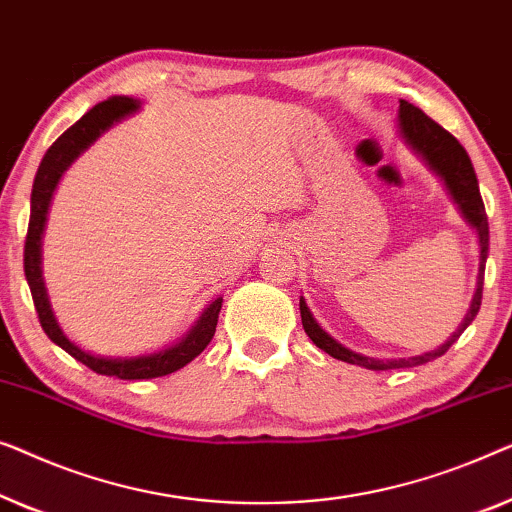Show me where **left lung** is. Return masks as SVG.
Instances as JSON below:
<instances>
[{
    "label": "left lung",
    "mask_w": 512,
    "mask_h": 512,
    "mask_svg": "<svg viewBox=\"0 0 512 512\" xmlns=\"http://www.w3.org/2000/svg\"><path fill=\"white\" fill-rule=\"evenodd\" d=\"M399 122H401V134L406 136L410 148H413L415 153H420L424 157V162H427L429 167L443 178L452 194V199H455V204L462 208L464 218L469 220L475 227V232H478L480 271H478V287H475L469 313H466L464 322L459 325L455 334L448 338V343H443L438 350L424 352V355H420V357H408V359H373V357L357 355V352L343 348V345L336 343L334 338L327 334V331L320 329L318 322L313 320L311 311H308L306 301L299 299L301 325H304L308 338H311V341L318 345L320 350H325L327 355H331L334 359L364 366V369H371V371L408 369V366L427 364V362H431V359L445 355V352L450 350V345L464 334V329L471 325V322L475 320V315H478V311H480L482 283H485V262H487V253H489L487 213H485V204H482L478 178H475L469 153H466L462 143H459L455 136L448 132V129H443L438 122L431 120L429 115H424L420 109H417V106L408 104L406 99H401V104H399Z\"/></svg>",
    "instance_id": "8db88e82"
}]
</instances>
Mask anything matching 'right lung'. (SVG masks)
Wrapping results in <instances>:
<instances>
[{
	"mask_svg": "<svg viewBox=\"0 0 512 512\" xmlns=\"http://www.w3.org/2000/svg\"><path fill=\"white\" fill-rule=\"evenodd\" d=\"M136 109H139V102H134V99L129 97L106 99V102L97 104L95 109L85 113L76 125H71L67 132H64L60 139L46 150V155H43V160L39 164L37 178H34L32 213H30V225H27V236H25V278H27V285H30L34 308H37L43 331H46L50 341L60 345L62 350H67L71 357L78 359V362H83L88 369H92L95 373H102V376H115L120 380L160 378L183 369L187 362H192V359L197 357L208 343H211V338L215 334V325H218L220 308H222V299L218 297L211 306L206 308L197 325H194V329L183 338L181 343L171 345V348L162 352H155V355L132 357V359H109V357L90 355V352H85L78 348V345L71 343L69 338L62 334V329L57 327V320L53 318V311H50V304L46 297V287H43V278H41V234H43V225H46L50 197H53L55 185L60 181L64 171H67L69 164L74 162L99 134L106 132L113 122L122 120L125 115L134 113Z\"/></svg>",
	"mask_w": 512,
	"mask_h": 512,
	"instance_id": "add662e5",
	"label": "right lung"
}]
</instances>
